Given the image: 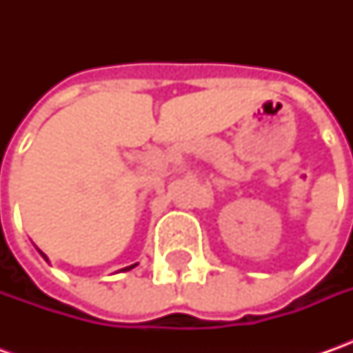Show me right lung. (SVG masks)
<instances>
[{"label":"right lung","mask_w":353,"mask_h":353,"mask_svg":"<svg viewBox=\"0 0 353 353\" xmlns=\"http://www.w3.org/2000/svg\"><path fill=\"white\" fill-rule=\"evenodd\" d=\"M41 255H43V257H45V259H47V255H45V253H41ZM137 265V263H135ZM135 265H129V267H125V269H121V271H129V269H133V267H135Z\"/></svg>","instance_id":"add662e5"}]
</instances>
